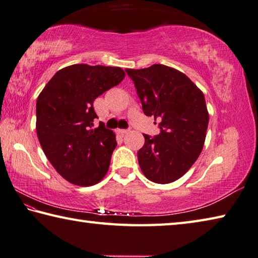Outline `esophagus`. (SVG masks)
Here are the masks:
<instances>
[{
  "label": "esophagus",
  "instance_id": "esophagus-1",
  "mask_svg": "<svg viewBox=\"0 0 258 258\" xmlns=\"http://www.w3.org/2000/svg\"><path fill=\"white\" fill-rule=\"evenodd\" d=\"M129 132H130L129 129H117L116 130V133L119 135H122V136H123V135H125V134H128Z\"/></svg>",
  "mask_w": 258,
  "mask_h": 258
}]
</instances>
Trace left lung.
Masks as SVG:
<instances>
[{"instance_id":"8db88e82","label":"left lung","mask_w":258,"mask_h":258,"mask_svg":"<svg viewBox=\"0 0 258 258\" xmlns=\"http://www.w3.org/2000/svg\"><path fill=\"white\" fill-rule=\"evenodd\" d=\"M125 72L144 113L160 121L159 135H144L145 144L138 151L142 172L155 183L173 182L191 168L204 146L209 125L204 94L186 75L163 64Z\"/></svg>"}]
</instances>
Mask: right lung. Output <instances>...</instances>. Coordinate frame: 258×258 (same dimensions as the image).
I'll return each mask as SVG.
<instances>
[{"instance_id":"right-lung-1","label":"right lung","mask_w":258,"mask_h":258,"mask_svg":"<svg viewBox=\"0 0 258 258\" xmlns=\"http://www.w3.org/2000/svg\"><path fill=\"white\" fill-rule=\"evenodd\" d=\"M117 67L74 64L58 70L36 103V132L45 155L68 181L88 187L106 174L115 135L103 124L93 128L95 98L119 85Z\"/></svg>"}]
</instances>
